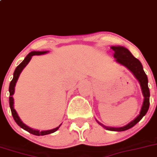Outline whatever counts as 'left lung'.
Segmentation results:
<instances>
[{
  "label": "left lung",
  "mask_w": 157,
  "mask_h": 157,
  "mask_svg": "<svg viewBox=\"0 0 157 157\" xmlns=\"http://www.w3.org/2000/svg\"><path fill=\"white\" fill-rule=\"evenodd\" d=\"M111 49L114 51L113 57L116 58V61L124 65L127 69L130 70L133 73L134 77L138 80L140 84L144 100L139 115L133 121H132L131 122H130L128 124L124 126V127H105L103 124L99 123L98 121L97 122L108 130H111V131H124V130H129L131 127H133V126L136 125L146 115V113L148 111L149 106H150V90H149L148 87V79H147V74L144 72L142 63H140V61L138 59L133 57V54L130 52L128 49L122 46H112Z\"/></svg>",
  "instance_id": "left-lung-1"
}]
</instances>
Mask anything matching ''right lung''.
<instances>
[{"label": "right lung", "mask_w": 157, "mask_h": 157, "mask_svg": "<svg viewBox=\"0 0 157 157\" xmlns=\"http://www.w3.org/2000/svg\"><path fill=\"white\" fill-rule=\"evenodd\" d=\"M48 51H32V52L29 53L27 55V57L24 58V60L18 65L17 67L15 69L14 72H13V77L12 80L10 81V86H9V92H10V97H9V103H10V110H11V113L12 116L13 117V120L15 121V122L17 123L19 127H21V128L25 130L26 131L29 132L30 133H32L33 135H36V136H44V135H48L50 134V133H54L55 131H57V130L59 129V127H60V124L59 127H56V128L52 129V130H43V131H40V130H33V129L30 128V127H27V125L24 124V123L21 121V120L20 119V117H18L17 113L16 110L13 108V95L14 94V87L15 85H16L17 81L18 80V77H19L20 74H21V71H23L24 67L27 65V63L30 62V59L34 55H41V54H47Z\"/></svg>", "instance_id": "1"}]
</instances>
